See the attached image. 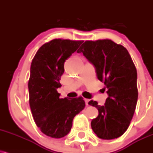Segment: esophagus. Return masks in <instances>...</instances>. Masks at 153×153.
<instances>
[{
    "instance_id": "obj_1",
    "label": "esophagus",
    "mask_w": 153,
    "mask_h": 153,
    "mask_svg": "<svg viewBox=\"0 0 153 153\" xmlns=\"http://www.w3.org/2000/svg\"><path fill=\"white\" fill-rule=\"evenodd\" d=\"M89 101H90V100L89 99H87V98H85V105H88V102H89Z\"/></svg>"
}]
</instances>
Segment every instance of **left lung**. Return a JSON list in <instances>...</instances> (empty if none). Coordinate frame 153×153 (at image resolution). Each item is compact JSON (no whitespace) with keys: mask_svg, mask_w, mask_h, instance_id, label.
<instances>
[{"mask_svg":"<svg viewBox=\"0 0 153 153\" xmlns=\"http://www.w3.org/2000/svg\"><path fill=\"white\" fill-rule=\"evenodd\" d=\"M77 52L95 65L108 95L103 106L93 100L88 102L99 113L92 120V129L101 139L117 138L128 130L138 97L137 70L131 56L124 46L109 39L86 40Z\"/></svg>","mask_w":153,"mask_h":153,"instance_id":"obj_1","label":"left lung"}]
</instances>
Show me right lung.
I'll return each mask as SVG.
<instances>
[{
  "label": "right lung",
  "mask_w": 153,
  "mask_h": 153,
  "mask_svg": "<svg viewBox=\"0 0 153 153\" xmlns=\"http://www.w3.org/2000/svg\"><path fill=\"white\" fill-rule=\"evenodd\" d=\"M82 42L53 39L38 49L31 62L28 91L33 117L40 131L53 138L68 135L74 117L85 106L82 97L60 98L57 91L64 62Z\"/></svg>",
  "instance_id": "right-lung-1"
}]
</instances>
